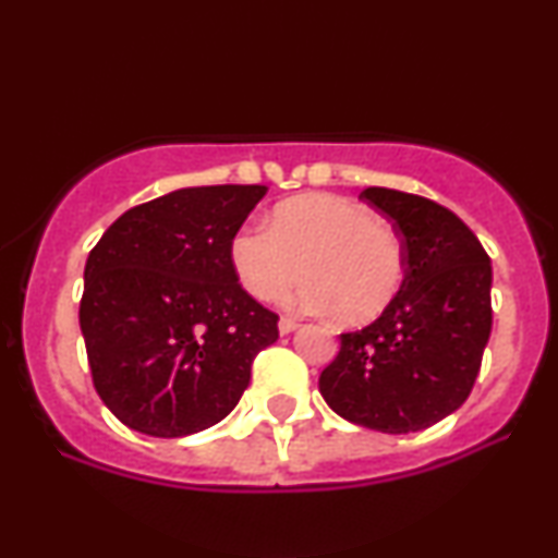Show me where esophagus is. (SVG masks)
Returning a JSON list of instances; mask_svg holds the SVG:
<instances>
[{
  "label": "esophagus",
  "instance_id": "34e87169",
  "mask_svg": "<svg viewBox=\"0 0 558 558\" xmlns=\"http://www.w3.org/2000/svg\"><path fill=\"white\" fill-rule=\"evenodd\" d=\"M278 328H280V332H283V336H288V332H293L299 328V319L296 317H280Z\"/></svg>",
  "mask_w": 558,
  "mask_h": 558
}]
</instances>
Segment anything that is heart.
Instances as JSON below:
<instances>
[{
  "instance_id": "1",
  "label": "heart",
  "mask_w": 558,
  "mask_h": 558,
  "mask_svg": "<svg viewBox=\"0 0 558 558\" xmlns=\"http://www.w3.org/2000/svg\"><path fill=\"white\" fill-rule=\"evenodd\" d=\"M230 265L257 301L280 296L306 270L293 304L369 323L399 293L407 257L401 235L367 204L310 194L278 204L270 226H243L230 241Z\"/></svg>"
}]
</instances>
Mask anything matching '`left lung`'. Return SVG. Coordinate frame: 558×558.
<instances>
[{"mask_svg":"<svg viewBox=\"0 0 558 558\" xmlns=\"http://www.w3.org/2000/svg\"><path fill=\"white\" fill-rule=\"evenodd\" d=\"M393 220L407 270L383 315L341 332L319 375L328 407L354 425L417 433L466 401L490 338V257L451 209L393 189H364Z\"/></svg>","mask_w":558,"mask_h":558,"instance_id":"left-lung-1","label":"left lung"}]
</instances>
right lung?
Wrapping results in <instances>:
<instances>
[{
  "label": "right lung",
  "mask_w": 558,
  "mask_h": 558,
  "mask_svg": "<svg viewBox=\"0 0 558 558\" xmlns=\"http://www.w3.org/2000/svg\"><path fill=\"white\" fill-rule=\"evenodd\" d=\"M267 185H202L120 215L83 270L81 332L99 399L131 430L181 438L228 417L278 315L243 291L230 241Z\"/></svg>",
  "instance_id": "add662e5"
}]
</instances>
